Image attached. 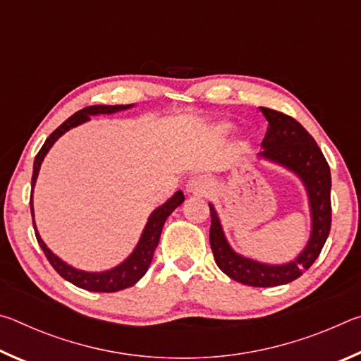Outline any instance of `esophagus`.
Returning a JSON list of instances; mask_svg holds the SVG:
<instances>
[{"mask_svg": "<svg viewBox=\"0 0 361 361\" xmlns=\"http://www.w3.org/2000/svg\"><path fill=\"white\" fill-rule=\"evenodd\" d=\"M209 189H210L209 180H207L202 175L192 176V178L189 180L186 185V192L189 195H205L207 192H209Z\"/></svg>", "mask_w": 361, "mask_h": 361, "instance_id": "obj_1", "label": "esophagus"}]
</instances>
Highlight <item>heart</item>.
I'll return each mask as SVG.
<instances>
[{
  "label": "heart",
  "instance_id": "1",
  "mask_svg": "<svg viewBox=\"0 0 361 361\" xmlns=\"http://www.w3.org/2000/svg\"><path fill=\"white\" fill-rule=\"evenodd\" d=\"M216 129H218V132L226 133V132H228V130L231 129V124H226V122H224V124H219V126L216 127Z\"/></svg>",
  "mask_w": 361,
  "mask_h": 361
}]
</instances>
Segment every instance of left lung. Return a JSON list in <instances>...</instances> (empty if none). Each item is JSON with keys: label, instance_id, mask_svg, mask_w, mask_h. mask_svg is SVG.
Instances as JSON below:
<instances>
[{"label": "left lung", "instance_id": "8db88e82", "mask_svg": "<svg viewBox=\"0 0 361 361\" xmlns=\"http://www.w3.org/2000/svg\"><path fill=\"white\" fill-rule=\"evenodd\" d=\"M269 122L262 140V152L258 159L290 170L302 181L309 199L310 235L295 259L283 264H267L237 253L229 245L219 216L213 204L210 207V245L218 267L235 282L250 286H277L290 283L319 258L331 229V172L325 156L312 135L291 116L276 109L259 108Z\"/></svg>", "mask_w": 361, "mask_h": 361}]
</instances>
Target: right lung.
<instances>
[{"instance_id": "add662e5", "label": "right lung", "mask_w": 361, "mask_h": 361, "mask_svg": "<svg viewBox=\"0 0 361 361\" xmlns=\"http://www.w3.org/2000/svg\"><path fill=\"white\" fill-rule=\"evenodd\" d=\"M132 105H94V106H87L81 109L71 116V118L66 119L62 126L57 127L51 135L47 137V140L42 145V148L39 149L38 154L35 157V164H33V176H32V191L36 185V180H38L39 175V169L41 164L44 161L46 154L49 149L52 148L54 143L63 135V133L68 132L73 127H78L84 124V122L90 121V116H99V114H114L119 111H126L129 109ZM183 202H185V195H183V191H176L172 197L166 200L161 207L151 213L148 221H146L145 229L140 235V240L137 243V247L133 248V252L127 256V258L119 262L118 266H114L108 271H102V272H87V271H81V269H76L70 266L68 262H65L62 258H59L56 253L51 252V248H47L44 240L41 239L38 228H36L35 223V212H33V194L32 199H30V207H32V216H33V228H35V234L36 239H38L39 247L44 252L47 261L51 262L52 267L62 276L65 280H68L70 283L79 286L82 290H89V291H97V293H114V291H121L129 288V286L135 285L140 279H142L146 271L149 269V264L152 261V256H154V250L159 243V239H161V232L164 228V223L167 221V218L172 215V212L180 207Z\"/></svg>"}]
</instances>
